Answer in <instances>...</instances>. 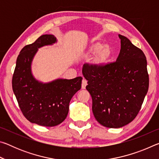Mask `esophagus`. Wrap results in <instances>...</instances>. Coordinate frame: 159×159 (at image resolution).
<instances>
[{"label":"esophagus","mask_w":159,"mask_h":159,"mask_svg":"<svg viewBox=\"0 0 159 159\" xmlns=\"http://www.w3.org/2000/svg\"><path fill=\"white\" fill-rule=\"evenodd\" d=\"M88 85V81L85 79H83V80H82V86H81L82 89H85L86 85Z\"/></svg>","instance_id":"34e87169"}]
</instances>
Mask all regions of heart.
Masks as SVG:
<instances>
[{"label": "heart", "instance_id": "heart-1", "mask_svg": "<svg viewBox=\"0 0 159 159\" xmlns=\"http://www.w3.org/2000/svg\"><path fill=\"white\" fill-rule=\"evenodd\" d=\"M95 55L93 60L94 66L102 67L108 64L112 57V50L108 45H104L99 41L91 43L87 51L86 55Z\"/></svg>", "mask_w": 159, "mask_h": 159}]
</instances>
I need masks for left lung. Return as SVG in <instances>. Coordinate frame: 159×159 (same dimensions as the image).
<instances>
[{"label":"left lung","mask_w":159,"mask_h":159,"mask_svg":"<svg viewBox=\"0 0 159 159\" xmlns=\"http://www.w3.org/2000/svg\"><path fill=\"white\" fill-rule=\"evenodd\" d=\"M118 37L120 50L116 62L102 67L84 64L83 68L94 116L110 128H121L133 121L149 88L144 52L126 37L120 34Z\"/></svg>","instance_id":"obj_1"}]
</instances>
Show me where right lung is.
<instances>
[{
    "label": "right lung",
    "mask_w": 159,
    "mask_h": 159,
    "mask_svg": "<svg viewBox=\"0 0 159 159\" xmlns=\"http://www.w3.org/2000/svg\"><path fill=\"white\" fill-rule=\"evenodd\" d=\"M54 35H42L26 45L18 55L12 76V90L21 112L29 121L52 127L67 116L69 102L81 88L82 77L57 79L50 82L39 81L32 74L31 64L39 48L56 43Z\"/></svg>",
    "instance_id": "right-lung-1"
}]
</instances>
